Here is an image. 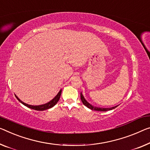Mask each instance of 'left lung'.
<instances>
[{
	"instance_id": "1",
	"label": "left lung",
	"mask_w": 150,
	"mask_h": 150,
	"mask_svg": "<svg viewBox=\"0 0 150 150\" xmlns=\"http://www.w3.org/2000/svg\"><path fill=\"white\" fill-rule=\"evenodd\" d=\"M80 98H81V100L83 104H84L86 107H87L89 109H91V110H97V111H107V110H112L116 108L117 106H115L113 107H110V108H102V107H95V106H93L91 104H90V103L87 101L85 98L84 97V96H83V94H82V93H80Z\"/></svg>"
}]
</instances>
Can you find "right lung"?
I'll return each mask as SVG.
<instances>
[{
	"mask_svg": "<svg viewBox=\"0 0 150 150\" xmlns=\"http://www.w3.org/2000/svg\"><path fill=\"white\" fill-rule=\"evenodd\" d=\"M61 93H62V89H60V91H59V93L57 94V95L55 96V97L52 99L50 102H48L45 104H43V105H28L27 103H25L24 102H23L22 100H21L20 99L17 97V96L15 94L16 98H17V100L19 101L20 103H21L23 105H24L26 107L30 108L31 109H34V110H44L46 109H51L54 105H56L57 104V103L58 102V100H59V98H60L61 96Z\"/></svg>",
	"mask_w": 150,
	"mask_h": 150,
	"instance_id": "1",
	"label": "right lung"
}]
</instances>
